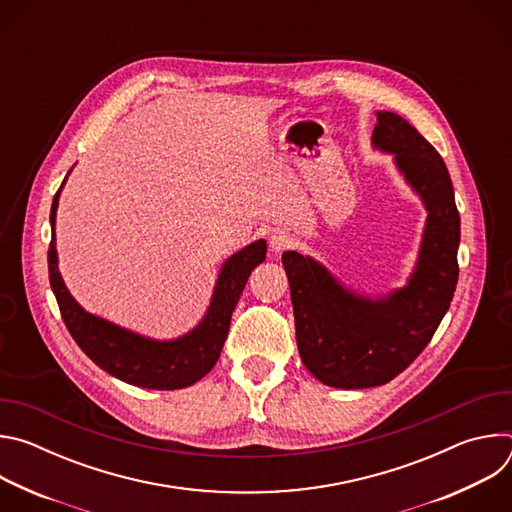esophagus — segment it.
Returning a JSON list of instances; mask_svg holds the SVG:
<instances>
[{"mask_svg":"<svg viewBox=\"0 0 512 512\" xmlns=\"http://www.w3.org/2000/svg\"><path fill=\"white\" fill-rule=\"evenodd\" d=\"M291 243H294V239H291V235L285 233V231H271V235H269V249L275 255H279L281 251L289 249Z\"/></svg>","mask_w":512,"mask_h":512,"instance_id":"34e87169","label":"esophagus"}]
</instances>
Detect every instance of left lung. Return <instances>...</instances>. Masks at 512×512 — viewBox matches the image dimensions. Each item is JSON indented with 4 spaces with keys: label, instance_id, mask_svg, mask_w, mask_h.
<instances>
[{
    "label": "left lung",
    "instance_id": "left-lung-1",
    "mask_svg": "<svg viewBox=\"0 0 512 512\" xmlns=\"http://www.w3.org/2000/svg\"><path fill=\"white\" fill-rule=\"evenodd\" d=\"M373 148L393 154L427 218L407 283L369 298L344 287L322 263L285 251L298 350L306 369L336 389L379 387L403 373L446 316L458 283L460 214L442 156L403 117L377 111Z\"/></svg>",
    "mask_w": 512,
    "mask_h": 512
}]
</instances>
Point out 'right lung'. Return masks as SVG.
Instances as JSON below:
<instances>
[{"instance_id": "right-lung-1", "label": "right lung", "mask_w": 512, "mask_h": 512, "mask_svg": "<svg viewBox=\"0 0 512 512\" xmlns=\"http://www.w3.org/2000/svg\"><path fill=\"white\" fill-rule=\"evenodd\" d=\"M60 190L56 192L50 208L52 241L48 249V275L70 336L75 338L79 348L97 367L123 383L141 389L174 391L200 381L214 367L218 356H221L235 306L243 294L251 271L265 261L267 243L259 239L233 253L223 263L212 289L210 306L190 332L172 340H156L87 312L70 296L58 271L54 239Z\"/></svg>"}]
</instances>
